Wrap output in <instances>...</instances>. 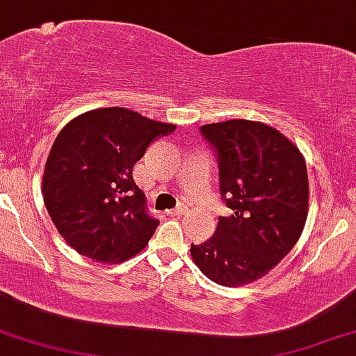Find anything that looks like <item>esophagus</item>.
I'll use <instances>...</instances> for the list:
<instances>
[{
  "mask_svg": "<svg viewBox=\"0 0 356 356\" xmlns=\"http://www.w3.org/2000/svg\"><path fill=\"white\" fill-rule=\"evenodd\" d=\"M186 209H187V207L182 204V205L175 207V209H172V210H168V215H174V217H179V215H182L184 211H186Z\"/></svg>",
  "mask_w": 356,
  "mask_h": 356,
  "instance_id": "esophagus-1",
  "label": "esophagus"
}]
</instances>
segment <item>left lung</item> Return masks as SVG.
Listing matches in <instances>:
<instances>
[{"instance_id":"8db88e82","label":"left lung","mask_w":356,"mask_h":356,"mask_svg":"<svg viewBox=\"0 0 356 356\" xmlns=\"http://www.w3.org/2000/svg\"><path fill=\"white\" fill-rule=\"evenodd\" d=\"M218 161L220 195L233 210L218 217L213 236L192 245L200 271L222 286L268 274L298 243L309 205L300 151L271 126L228 120L200 126Z\"/></svg>"}]
</instances>
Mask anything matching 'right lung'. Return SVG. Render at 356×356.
Instances as JSON below:
<instances>
[{
	"instance_id": "add662e5",
	"label": "right lung",
	"mask_w": 356,
	"mask_h": 356,
	"mask_svg": "<svg viewBox=\"0 0 356 356\" xmlns=\"http://www.w3.org/2000/svg\"><path fill=\"white\" fill-rule=\"evenodd\" d=\"M174 129L113 106L87 111L57 134L42 177L44 204L77 253L120 263L147 245L159 220L147 211L133 168L152 141Z\"/></svg>"
}]
</instances>
